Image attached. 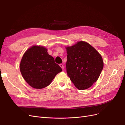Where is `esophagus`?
Here are the masks:
<instances>
[{
	"mask_svg": "<svg viewBox=\"0 0 125 125\" xmlns=\"http://www.w3.org/2000/svg\"><path fill=\"white\" fill-rule=\"evenodd\" d=\"M59 66H60V67L62 68V70L64 69V66H63V65H62V64H60Z\"/></svg>",
	"mask_w": 125,
	"mask_h": 125,
	"instance_id": "obj_1",
	"label": "esophagus"
}]
</instances>
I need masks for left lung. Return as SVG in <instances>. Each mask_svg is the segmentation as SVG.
Listing matches in <instances>:
<instances>
[{
	"mask_svg": "<svg viewBox=\"0 0 125 125\" xmlns=\"http://www.w3.org/2000/svg\"><path fill=\"white\" fill-rule=\"evenodd\" d=\"M66 49L68 76L78 89L89 88L97 80L103 70L104 62L101 55L84 41L78 42Z\"/></svg>",
	"mask_w": 125,
	"mask_h": 125,
	"instance_id": "left-lung-1",
	"label": "left lung"
}]
</instances>
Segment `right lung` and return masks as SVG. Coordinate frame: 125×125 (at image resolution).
<instances>
[{"label":"right lung","instance_id":"right-lung-1","mask_svg":"<svg viewBox=\"0 0 125 125\" xmlns=\"http://www.w3.org/2000/svg\"><path fill=\"white\" fill-rule=\"evenodd\" d=\"M20 70L25 81L36 89L47 86L62 71L53 57L48 54L47 49L40 45H34L26 51L21 60Z\"/></svg>","mask_w":125,"mask_h":125}]
</instances>
